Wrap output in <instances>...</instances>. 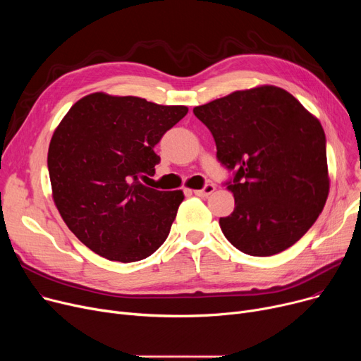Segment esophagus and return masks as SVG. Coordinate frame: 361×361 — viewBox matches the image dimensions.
I'll list each match as a JSON object with an SVG mask.
<instances>
[{"mask_svg": "<svg viewBox=\"0 0 361 361\" xmlns=\"http://www.w3.org/2000/svg\"><path fill=\"white\" fill-rule=\"evenodd\" d=\"M215 188H216L215 184L209 183V184H206L203 188H200V190H195V195L199 196V197H207L215 192Z\"/></svg>", "mask_w": 361, "mask_h": 361, "instance_id": "esophagus-1", "label": "esophagus"}]
</instances>
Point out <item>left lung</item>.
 I'll return each instance as SVG.
<instances>
[{"mask_svg":"<svg viewBox=\"0 0 361 361\" xmlns=\"http://www.w3.org/2000/svg\"><path fill=\"white\" fill-rule=\"evenodd\" d=\"M218 162L233 174L224 185L235 207L219 226L250 256L286 250L316 222L329 193L326 137L291 93L275 86L237 90L196 106Z\"/></svg>","mask_w":361,"mask_h":361,"instance_id":"8db88e82","label":"left lung"}]
</instances>
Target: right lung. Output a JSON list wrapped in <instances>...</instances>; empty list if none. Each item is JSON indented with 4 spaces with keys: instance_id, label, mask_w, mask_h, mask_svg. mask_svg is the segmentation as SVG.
Segmentation results:
<instances>
[{
    "instance_id": "1",
    "label": "right lung",
    "mask_w": 361,
    "mask_h": 361,
    "mask_svg": "<svg viewBox=\"0 0 361 361\" xmlns=\"http://www.w3.org/2000/svg\"><path fill=\"white\" fill-rule=\"evenodd\" d=\"M136 97L92 93L75 102L48 149L52 197L70 231L108 260L137 262L166 240L181 190L159 192L154 147L187 114Z\"/></svg>"
}]
</instances>
